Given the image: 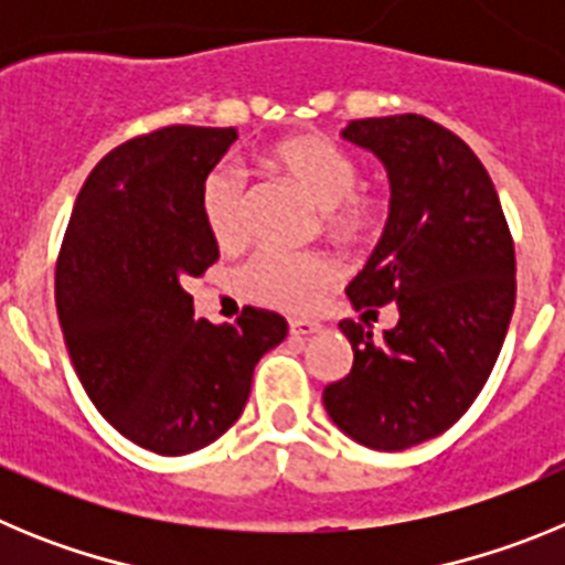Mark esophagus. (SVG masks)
<instances>
[{
  "mask_svg": "<svg viewBox=\"0 0 565 565\" xmlns=\"http://www.w3.org/2000/svg\"><path fill=\"white\" fill-rule=\"evenodd\" d=\"M288 328H291L294 337H313V333L322 331V326H319V322H313V319H291V322H288Z\"/></svg>",
  "mask_w": 565,
  "mask_h": 565,
  "instance_id": "esophagus-1",
  "label": "esophagus"
}]
</instances>
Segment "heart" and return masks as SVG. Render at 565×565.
Segmentation results:
<instances>
[{
  "label": "heart",
  "mask_w": 565,
  "mask_h": 565,
  "mask_svg": "<svg viewBox=\"0 0 565 565\" xmlns=\"http://www.w3.org/2000/svg\"><path fill=\"white\" fill-rule=\"evenodd\" d=\"M268 163L328 212V226L342 237H359L376 217V201L359 189V163L348 149L322 135H302L268 152ZM201 214L217 246L246 239V181L232 167H214L201 183ZM252 299L279 311L308 313L342 279L328 254H291L266 248L239 274Z\"/></svg>",
  "instance_id": "heart-1"
}]
</instances>
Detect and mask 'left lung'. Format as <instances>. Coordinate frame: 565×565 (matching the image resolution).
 Returning <instances> with one entry per match:
<instances>
[{
    "label": "left lung",
    "instance_id": "left-lung-1",
    "mask_svg": "<svg viewBox=\"0 0 565 565\" xmlns=\"http://www.w3.org/2000/svg\"><path fill=\"white\" fill-rule=\"evenodd\" d=\"M391 181V212L371 259L344 288L351 306L396 302V328L342 319L351 373L326 411L371 450H407L469 411L495 367L515 311V246L478 154L424 115L362 118L342 129ZM376 313V311H373Z\"/></svg>",
    "mask_w": 565,
    "mask_h": 565
}]
</instances>
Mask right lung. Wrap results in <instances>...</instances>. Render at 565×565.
<instances>
[{
    "mask_svg": "<svg viewBox=\"0 0 565 565\" xmlns=\"http://www.w3.org/2000/svg\"><path fill=\"white\" fill-rule=\"evenodd\" d=\"M232 127H167L115 147L76 198L56 266V308L89 402L143 450L186 456L217 441L252 393L254 364L288 333L246 308L194 319L186 279L221 257L201 183Z\"/></svg>",
    "mask_w": 565,
    "mask_h": 565,
    "instance_id": "add662e5",
    "label": "right lung"
}]
</instances>
